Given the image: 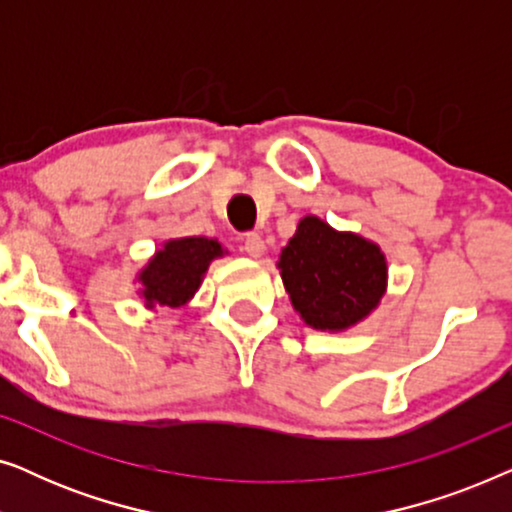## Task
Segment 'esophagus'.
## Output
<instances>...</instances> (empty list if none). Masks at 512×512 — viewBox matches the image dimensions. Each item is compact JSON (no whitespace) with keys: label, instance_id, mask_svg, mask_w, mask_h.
I'll list each match as a JSON object with an SVG mask.
<instances>
[{"label":"esophagus","instance_id":"obj_1","mask_svg":"<svg viewBox=\"0 0 512 512\" xmlns=\"http://www.w3.org/2000/svg\"><path fill=\"white\" fill-rule=\"evenodd\" d=\"M242 249L247 251L251 258H261L265 254L263 237L258 235V233H247V237H244V247Z\"/></svg>","mask_w":512,"mask_h":512}]
</instances>
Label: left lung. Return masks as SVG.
<instances>
[{
    "label": "left lung",
    "instance_id": "8db88e82",
    "mask_svg": "<svg viewBox=\"0 0 512 512\" xmlns=\"http://www.w3.org/2000/svg\"><path fill=\"white\" fill-rule=\"evenodd\" d=\"M293 310L314 331L345 333L380 307L387 256L368 237L307 214L277 261Z\"/></svg>",
    "mask_w": 512,
    "mask_h": 512
}]
</instances>
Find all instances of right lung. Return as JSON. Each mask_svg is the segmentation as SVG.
<instances>
[{"label": "right lung", "mask_w": 512, "mask_h": 512, "mask_svg": "<svg viewBox=\"0 0 512 512\" xmlns=\"http://www.w3.org/2000/svg\"><path fill=\"white\" fill-rule=\"evenodd\" d=\"M226 254L228 249L212 237H177L163 242L135 275L146 310L186 305L200 289L212 261Z\"/></svg>", "instance_id": "add662e5"}]
</instances>
